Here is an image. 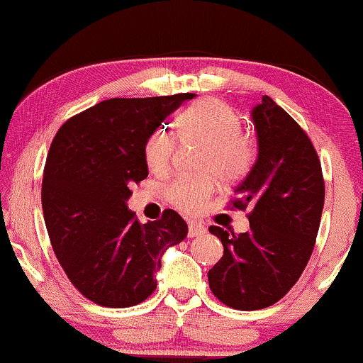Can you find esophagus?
<instances>
[{
    "instance_id": "esophagus-1",
    "label": "esophagus",
    "mask_w": 363,
    "mask_h": 363,
    "mask_svg": "<svg viewBox=\"0 0 363 363\" xmlns=\"http://www.w3.org/2000/svg\"><path fill=\"white\" fill-rule=\"evenodd\" d=\"M206 233V225L202 223H197V220H190L189 223V236H200V234Z\"/></svg>"
}]
</instances>
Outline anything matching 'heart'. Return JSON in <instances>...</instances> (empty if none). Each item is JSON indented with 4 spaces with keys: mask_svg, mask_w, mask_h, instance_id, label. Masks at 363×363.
Here are the masks:
<instances>
[{
    "mask_svg": "<svg viewBox=\"0 0 363 363\" xmlns=\"http://www.w3.org/2000/svg\"><path fill=\"white\" fill-rule=\"evenodd\" d=\"M182 144L202 146L199 177H182L168 189V199L185 212H197L216 191L217 177L224 183H236L251 172L255 163V143L241 132V117L231 105L217 98L197 101L174 122ZM174 139L168 132L155 130L144 143V161L156 174H164L174 156Z\"/></svg>",
    "mask_w": 363,
    "mask_h": 363,
    "instance_id": "b5f03b06",
    "label": "heart"
}]
</instances>
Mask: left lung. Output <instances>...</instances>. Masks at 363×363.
<instances>
[{"mask_svg":"<svg viewBox=\"0 0 363 363\" xmlns=\"http://www.w3.org/2000/svg\"><path fill=\"white\" fill-rule=\"evenodd\" d=\"M251 118L258 157L231 200L233 208H250V231L208 228L224 246L208 270V287L240 311L265 309L296 285L313 255L325 206L321 161L299 123L267 95Z\"/></svg>","mask_w":363,"mask_h":363,"instance_id":"left-lung-1","label":"left lung"}]
</instances>
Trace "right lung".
Masks as SVG:
<instances>
[{
    "instance_id": "1",
    "label": "right lung",
    "mask_w": 363,
    "mask_h": 363,
    "mask_svg": "<svg viewBox=\"0 0 363 363\" xmlns=\"http://www.w3.org/2000/svg\"><path fill=\"white\" fill-rule=\"evenodd\" d=\"M194 93L110 98L62 123L42 178L50 245L78 291L105 308H130L156 289L161 257L186 238L172 208L140 224L127 208L132 183L147 177L144 143Z\"/></svg>"
}]
</instances>
